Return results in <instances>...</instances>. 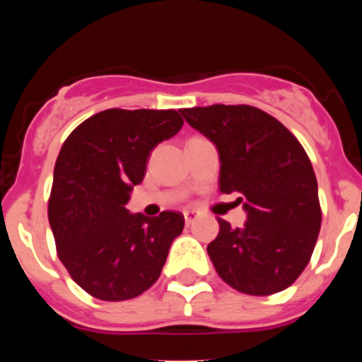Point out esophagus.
<instances>
[{"label":"esophagus","instance_id":"1","mask_svg":"<svg viewBox=\"0 0 362 362\" xmlns=\"http://www.w3.org/2000/svg\"><path fill=\"white\" fill-rule=\"evenodd\" d=\"M184 218H185V224H187V226L194 224V221H196V218H198V211L185 210L184 211Z\"/></svg>","mask_w":362,"mask_h":362}]
</instances>
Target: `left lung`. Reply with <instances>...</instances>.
Listing matches in <instances>:
<instances>
[{
	"label": "left lung",
	"instance_id": "left-lung-1",
	"mask_svg": "<svg viewBox=\"0 0 362 362\" xmlns=\"http://www.w3.org/2000/svg\"><path fill=\"white\" fill-rule=\"evenodd\" d=\"M180 112L217 147L221 192H240L247 211L243 228L218 218L217 238L206 247L218 276L250 296L287 289L308 264L322 222L305 148L275 117L249 105Z\"/></svg>",
	"mask_w": 362,
	"mask_h": 362
}]
</instances>
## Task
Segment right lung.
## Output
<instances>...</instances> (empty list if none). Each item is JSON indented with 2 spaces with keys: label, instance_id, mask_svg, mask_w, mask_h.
Listing matches in <instances>:
<instances>
[{
  "label": "right lung",
  "instance_id": "add662e5",
  "mask_svg": "<svg viewBox=\"0 0 362 362\" xmlns=\"http://www.w3.org/2000/svg\"><path fill=\"white\" fill-rule=\"evenodd\" d=\"M182 126L175 110L110 108L83 120L61 147L49 222L61 262L94 298H136L159 279L184 215L166 210L145 217L129 214L126 203L156 145Z\"/></svg>",
  "mask_w": 362,
  "mask_h": 362
}]
</instances>
